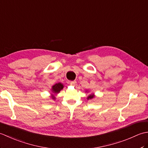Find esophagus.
Returning <instances> with one entry per match:
<instances>
[{
    "mask_svg": "<svg viewBox=\"0 0 148 148\" xmlns=\"http://www.w3.org/2000/svg\"><path fill=\"white\" fill-rule=\"evenodd\" d=\"M76 83H77V82H76V81H70V82H69V84H71V85H72V86H76Z\"/></svg>",
    "mask_w": 148,
    "mask_h": 148,
    "instance_id": "obj_1",
    "label": "esophagus"
}]
</instances>
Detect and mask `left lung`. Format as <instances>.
<instances>
[{"label":"left lung","mask_w":148,"mask_h":148,"mask_svg":"<svg viewBox=\"0 0 148 148\" xmlns=\"http://www.w3.org/2000/svg\"><path fill=\"white\" fill-rule=\"evenodd\" d=\"M94 97H95V95H94V94H91V95H90L89 96H88L87 99H88V100L92 99L94 98Z\"/></svg>","instance_id":"left-lung-1"}]
</instances>
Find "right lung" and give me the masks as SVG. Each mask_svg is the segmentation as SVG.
<instances>
[{
	"label": "right lung",
	"mask_w": 148,
	"mask_h": 148,
	"mask_svg": "<svg viewBox=\"0 0 148 148\" xmlns=\"http://www.w3.org/2000/svg\"><path fill=\"white\" fill-rule=\"evenodd\" d=\"M63 88H64V85H63V84H62L61 83H58L55 84V85H53L52 86L51 92L53 93H54L55 95V94L58 93ZM51 98L53 100L55 99V97L54 95H53V94H52Z\"/></svg>",
	"instance_id": "right-lung-1"
}]
</instances>
